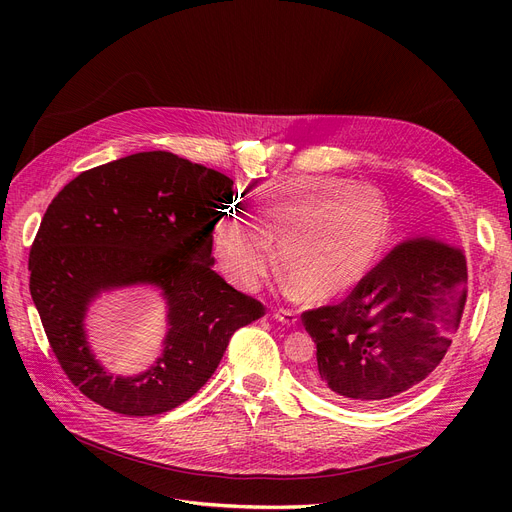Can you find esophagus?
I'll return each instance as SVG.
<instances>
[{"label": "esophagus", "instance_id": "34e87169", "mask_svg": "<svg viewBox=\"0 0 512 512\" xmlns=\"http://www.w3.org/2000/svg\"><path fill=\"white\" fill-rule=\"evenodd\" d=\"M274 319L280 321V324H284V326H297V315H294L292 311H286V309L276 311Z\"/></svg>", "mask_w": 512, "mask_h": 512}]
</instances>
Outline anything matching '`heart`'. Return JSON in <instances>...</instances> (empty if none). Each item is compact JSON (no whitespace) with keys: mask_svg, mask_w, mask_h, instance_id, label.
<instances>
[{"mask_svg":"<svg viewBox=\"0 0 512 512\" xmlns=\"http://www.w3.org/2000/svg\"><path fill=\"white\" fill-rule=\"evenodd\" d=\"M256 226L234 209L213 226V253L240 286L255 288L278 263L307 301H330L355 288L382 259L390 209L378 188L336 176H299L253 195Z\"/></svg>","mask_w":512,"mask_h":512,"instance_id":"b5f03b06","label":"heart"}]
</instances>
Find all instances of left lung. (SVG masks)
Returning <instances> with one entry per match:
<instances>
[{"label": "left lung", "instance_id": "left-lung-1", "mask_svg": "<svg viewBox=\"0 0 512 512\" xmlns=\"http://www.w3.org/2000/svg\"><path fill=\"white\" fill-rule=\"evenodd\" d=\"M465 303L459 247L429 236L400 242L342 303L303 313L317 344L311 388L353 405L405 396L444 359Z\"/></svg>", "mask_w": 512, "mask_h": 512}]
</instances>
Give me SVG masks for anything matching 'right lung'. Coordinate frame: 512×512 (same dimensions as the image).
Instances as JSON below:
<instances>
[{"instance_id": "add662e5", "label": "right lung", "mask_w": 512, "mask_h": 512, "mask_svg": "<svg viewBox=\"0 0 512 512\" xmlns=\"http://www.w3.org/2000/svg\"><path fill=\"white\" fill-rule=\"evenodd\" d=\"M232 180L168 151L134 153L78 174L53 199L31 247V297L68 380L128 417L186 402L218 369L232 334L265 315L213 272V226ZM157 287L169 307L165 351L139 376L110 374L86 340L101 291Z\"/></svg>"}]
</instances>
